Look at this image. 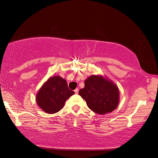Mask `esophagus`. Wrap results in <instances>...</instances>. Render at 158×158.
<instances>
[{"mask_svg": "<svg viewBox=\"0 0 158 158\" xmlns=\"http://www.w3.org/2000/svg\"><path fill=\"white\" fill-rule=\"evenodd\" d=\"M74 92H75V94H78V92H79V89H75Z\"/></svg>", "mask_w": 158, "mask_h": 158, "instance_id": "34e87169", "label": "esophagus"}]
</instances>
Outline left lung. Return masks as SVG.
<instances>
[{
	"mask_svg": "<svg viewBox=\"0 0 158 158\" xmlns=\"http://www.w3.org/2000/svg\"><path fill=\"white\" fill-rule=\"evenodd\" d=\"M84 85L79 94L94 112L103 115L116 109L119 103V89L114 81L102 75L93 74L85 80Z\"/></svg>",
	"mask_w": 158,
	"mask_h": 158,
	"instance_id": "1",
	"label": "left lung"
}]
</instances>
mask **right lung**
Returning <instances> with one entry per match:
<instances>
[{
  "label": "right lung",
  "mask_w": 158,
  "mask_h": 158,
  "mask_svg": "<svg viewBox=\"0 0 158 158\" xmlns=\"http://www.w3.org/2000/svg\"><path fill=\"white\" fill-rule=\"evenodd\" d=\"M74 94L67 81L59 75L51 77L42 84L36 95L37 104L47 114H53L64 107L65 102Z\"/></svg>",
  "instance_id": "obj_1"
}]
</instances>
